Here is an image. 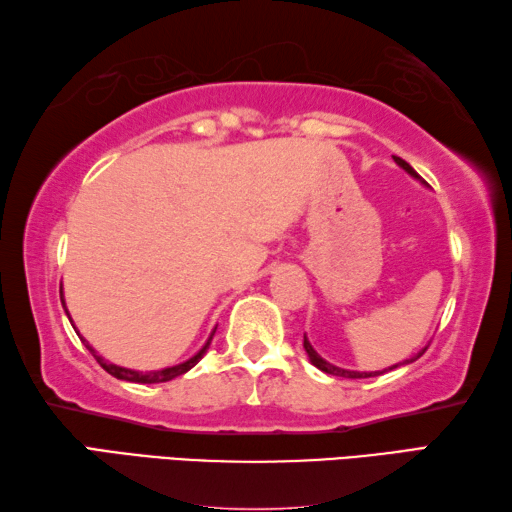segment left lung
I'll use <instances>...</instances> for the list:
<instances>
[{"mask_svg": "<svg viewBox=\"0 0 512 512\" xmlns=\"http://www.w3.org/2000/svg\"><path fill=\"white\" fill-rule=\"evenodd\" d=\"M393 159L397 162V166H402L406 173L410 175V177H415V179H419V182H422V177H419L417 173H415V168L410 166L408 162H404L402 157H395L393 155ZM426 184V182H424ZM304 348H306V353H308V359H310V364L313 366H317L319 370H324V373H328V375H335V377H348V379H364V377H375V375H382V373H386V370H393V368H397V366H404V364H410V362H415V359H419L422 357L424 353H426V348L424 350H419V353L415 355V357H410V359H404L402 364H395V366H390V368H386V370H382V373H357V370H346V368H339V366H333V364H328L326 359H322L317 355V350L310 346V342L306 339V335H304Z\"/></svg>", "mask_w": 512, "mask_h": 512, "instance_id": "obj_1", "label": "left lung"}]
</instances>
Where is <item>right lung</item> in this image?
<instances>
[{
	"label": "right lung",
	"mask_w": 512,
	"mask_h": 512,
	"mask_svg": "<svg viewBox=\"0 0 512 512\" xmlns=\"http://www.w3.org/2000/svg\"><path fill=\"white\" fill-rule=\"evenodd\" d=\"M62 304H64V293H62ZM64 308H66V304H64ZM66 315H68V310H66ZM68 319H70V317H68ZM70 324H73V322H70ZM77 335H79V333H77ZM213 335H215V330H213V333H210L208 342L202 346V350H199V353L193 355L190 359H186L184 364L168 366V368H162V370H148V373H142V370H130V368H124V366H117V364H110V362H106V359H104L102 355L95 353L93 346H88L86 339H82V342L86 344V348L90 350V353H93V357L97 359V364L102 366V368L106 370V373H110L113 377L124 379V382H135V384H162V382H170V379H175V377H179V375L188 373V370L193 368V366L199 362V359H202V357L206 355V350H208L210 342H213Z\"/></svg>",
	"instance_id": "obj_1"
}]
</instances>
